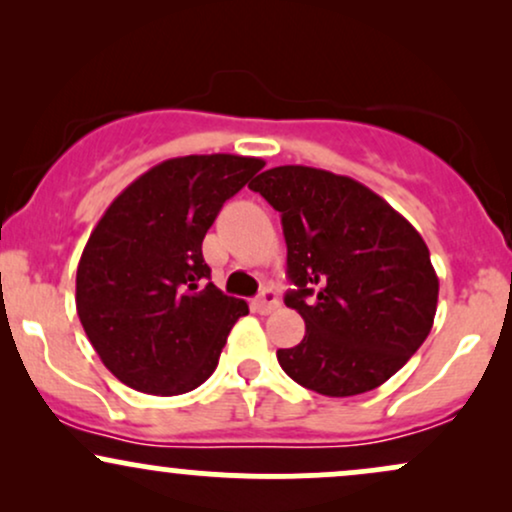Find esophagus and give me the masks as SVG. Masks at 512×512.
Listing matches in <instances>:
<instances>
[{"label": "esophagus", "instance_id": "esophagus-1", "mask_svg": "<svg viewBox=\"0 0 512 512\" xmlns=\"http://www.w3.org/2000/svg\"><path fill=\"white\" fill-rule=\"evenodd\" d=\"M252 308H255L257 313H272V310L279 308V296H276V291L272 289H264L260 296L252 301Z\"/></svg>", "mask_w": 512, "mask_h": 512}]
</instances>
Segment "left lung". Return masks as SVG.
I'll return each instance as SVG.
<instances>
[{
	"mask_svg": "<svg viewBox=\"0 0 512 512\" xmlns=\"http://www.w3.org/2000/svg\"><path fill=\"white\" fill-rule=\"evenodd\" d=\"M281 214L286 305L305 337L279 349L291 380L325 397L375 390L416 354L433 327L438 276L424 238L383 197L346 175L308 166L250 182Z\"/></svg>",
	"mask_w": 512,
	"mask_h": 512,
	"instance_id": "8db88e82",
	"label": "left lung"
}]
</instances>
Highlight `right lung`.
Returning <instances> with one entry per match:
<instances>
[{
	"label": "right lung",
	"mask_w": 512,
	"mask_h": 512,
	"mask_svg": "<svg viewBox=\"0 0 512 512\" xmlns=\"http://www.w3.org/2000/svg\"><path fill=\"white\" fill-rule=\"evenodd\" d=\"M262 158L211 154L158 163L113 199L76 269V313L103 366L146 395L209 378L248 303L211 284L202 240Z\"/></svg>",
	"instance_id": "add662e5"
}]
</instances>
